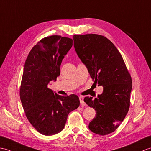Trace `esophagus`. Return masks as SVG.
Returning <instances> with one entry per match:
<instances>
[{"label": "esophagus", "instance_id": "obj_1", "mask_svg": "<svg viewBox=\"0 0 151 151\" xmlns=\"http://www.w3.org/2000/svg\"><path fill=\"white\" fill-rule=\"evenodd\" d=\"M79 101H80V103H81L82 105H85V103L84 102V100H83V96H79Z\"/></svg>", "mask_w": 151, "mask_h": 151}]
</instances>
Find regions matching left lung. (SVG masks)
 <instances>
[{"mask_svg": "<svg viewBox=\"0 0 151 151\" xmlns=\"http://www.w3.org/2000/svg\"><path fill=\"white\" fill-rule=\"evenodd\" d=\"M77 54L86 65L93 81L103 86V93L85 102L96 111L89 129L99 135H107L118 128L130 107L132 78L125 63L113 43L98 34L74 35Z\"/></svg>", "mask_w": 151, "mask_h": 151, "instance_id": "8db88e82", "label": "left lung"}]
</instances>
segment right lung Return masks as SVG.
Masks as SVG:
<instances>
[{
    "label": "right lung",
    "mask_w": 151,
    "mask_h": 151,
    "mask_svg": "<svg viewBox=\"0 0 151 151\" xmlns=\"http://www.w3.org/2000/svg\"><path fill=\"white\" fill-rule=\"evenodd\" d=\"M72 45L73 40L66 37H46L33 46L25 61L20 98L26 118L43 135L61 132L68 114L79 106L77 95L59 96L48 88L60 75L62 60Z\"/></svg>",
    "instance_id": "right-lung-1"
}]
</instances>
